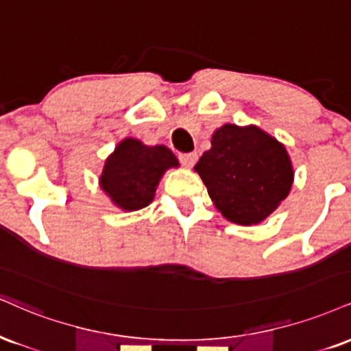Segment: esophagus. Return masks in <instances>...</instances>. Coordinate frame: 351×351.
Masks as SVG:
<instances>
[{
  "label": "esophagus",
  "mask_w": 351,
  "mask_h": 351,
  "mask_svg": "<svg viewBox=\"0 0 351 351\" xmlns=\"http://www.w3.org/2000/svg\"><path fill=\"white\" fill-rule=\"evenodd\" d=\"M197 160V154H181L180 155V162L183 163L184 168H193V165L196 163Z\"/></svg>",
  "instance_id": "34e87169"
}]
</instances>
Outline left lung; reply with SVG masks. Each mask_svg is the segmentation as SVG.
<instances>
[{
	"label": "left lung",
	"mask_w": 351,
	"mask_h": 351,
	"mask_svg": "<svg viewBox=\"0 0 351 351\" xmlns=\"http://www.w3.org/2000/svg\"><path fill=\"white\" fill-rule=\"evenodd\" d=\"M194 171L219 213L240 226L263 222L288 197L294 168L288 150L256 125L223 124Z\"/></svg>",
	"instance_id": "obj_1"
}]
</instances>
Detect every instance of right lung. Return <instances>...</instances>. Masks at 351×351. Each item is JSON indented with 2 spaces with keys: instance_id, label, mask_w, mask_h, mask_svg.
I'll return each mask as SVG.
<instances>
[{
  "instance_id": "right-lung-1",
  "label": "right lung",
  "mask_w": 351,
  "mask_h": 351,
  "mask_svg": "<svg viewBox=\"0 0 351 351\" xmlns=\"http://www.w3.org/2000/svg\"><path fill=\"white\" fill-rule=\"evenodd\" d=\"M178 158L165 145H145L134 137H125L104 162L99 188L116 208L132 213L147 208L170 168H178Z\"/></svg>"
}]
</instances>
